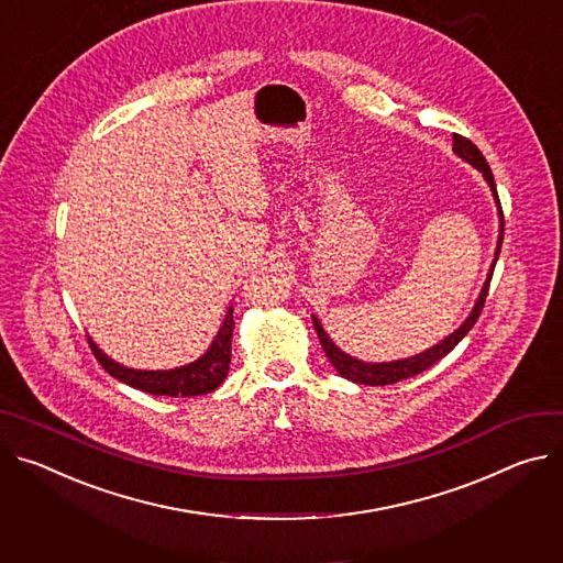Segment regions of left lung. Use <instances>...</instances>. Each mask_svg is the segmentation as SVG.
I'll list each match as a JSON object with an SVG mask.
<instances>
[{"label":"left lung","instance_id":"1","mask_svg":"<svg viewBox=\"0 0 563 563\" xmlns=\"http://www.w3.org/2000/svg\"><path fill=\"white\" fill-rule=\"evenodd\" d=\"M453 152L460 157L465 159L467 164H472L474 168H478L485 177V181L489 184L492 192H494V199H496V207H498V216H500V233H498V244H496V255H494V263H492V269L487 274V280L478 294V300L474 305V310L470 312L467 321L460 325L455 332H451L446 339H442L438 345L416 354V356H408V360H399V362H388V364H366V362H360L354 360V356L345 354L343 350H339L334 345V341L328 336V332L321 328L319 319L312 317L314 321V330L321 339V345H323V352L330 360V364L336 368V373L354 384H366V386H386V384H395V382H401L406 377H416L420 373H424L427 368H431L433 364H438L442 356H446L460 341L465 339V334L474 328V323L478 321L481 312H483V305H485V298H487V291H489V283H492V274H494V265L498 261V253H500V244H503V211H500V201H498V192H496V184H494V175H492V168L487 164V159L483 157V152L465 136L460 134H453Z\"/></svg>","mask_w":563,"mask_h":563}]
</instances>
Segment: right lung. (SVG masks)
<instances>
[{
    "mask_svg": "<svg viewBox=\"0 0 563 563\" xmlns=\"http://www.w3.org/2000/svg\"><path fill=\"white\" fill-rule=\"evenodd\" d=\"M233 308H229L224 323L211 343V347L203 352L197 362L173 368V371H134L117 364L114 360L98 350V345L89 339V347L98 364L103 366L114 379L139 388L150 395H168V397H195V395H207L216 390L224 377L229 375L231 364V336H233Z\"/></svg>",
    "mask_w": 563,
    "mask_h": 563,
    "instance_id": "add662e5",
    "label": "right lung"
}]
</instances>
